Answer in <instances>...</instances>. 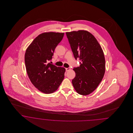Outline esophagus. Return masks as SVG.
<instances>
[{
  "mask_svg": "<svg viewBox=\"0 0 133 133\" xmlns=\"http://www.w3.org/2000/svg\"><path fill=\"white\" fill-rule=\"evenodd\" d=\"M70 69H71L70 68H66V71H68Z\"/></svg>",
  "mask_w": 133,
  "mask_h": 133,
  "instance_id": "obj_1",
  "label": "esophagus"
}]
</instances>
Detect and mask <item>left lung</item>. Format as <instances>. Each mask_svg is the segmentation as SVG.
Segmentation results:
<instances>
[{
	"instance_id": "8db88e82",
	"label": "left lung",
	"mask_w": 133,
	"mask_h": 133,
	"mask_svg": "<svg viewBox=\"0 0 133 133\" xmlns=\"http://www.w3.org/2000/svg\"><path fill=\"white\" fill-rule=\"evenodd\" d=\"M75 58L80 61L73 69L76 77L72 84L77 93L86 96L92 93L104 75L105 60L101 45L92 34L79 30L66 32Z\"/></svg>"
}]
</instances>
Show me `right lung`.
I'll return each instance as SVG.
<instances>
[{
    "label": "right lung",
    "instance_id": "obj_1",
    "mask_svg": "<svg viewBox=\"0 0 133 133\" xmlns=\"http://www.w3.org/2000/svg\"><path fill=\"white\" fill-rule=\"evenodd\" d=\"M64 35V32L42 33L35 38L26 51L25 63L29 78L42 93L56 91L64 78V68L49 63Z\"/></svg>",
    "mask_w": 133,
    "mask_h": 133
}]
</instances>
